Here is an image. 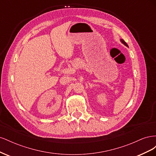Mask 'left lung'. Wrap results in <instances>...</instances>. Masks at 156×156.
<instances>
[{"mask_svg": "<svg viewBox=\"0 0 156 156\" xmlns=\"http://www.w3.org/2000/svg\"><path fill=\"white\" fill-rule=\"evenodd\" d=\"M121 41H122V43H123V44H124V45H126V46H127V44H126V42H125V41H124V40H121Z\"/></svg>", "mask_w": 156, "mask_h": 156, "instance_id": "obj_1", "label": "left lung"}]
</instances>
